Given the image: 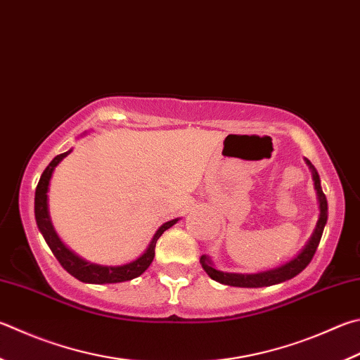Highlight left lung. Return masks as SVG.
<instances>
[{
	"label": "left lung",
	"instance_id": "1",
	"mask_svg": "<svg viewBox=\"0 0 360 360\" xmlns=\"http://www.w3.org/2000/svg\"><path fill=\"white\" fill-rule=\"evenodd\" d=\"M305 162H307V165L310 167L313 181H315V188H316L318 200H319V219L316 221L315 231H313V234L309 239V243L305 244L302 250H300L292 259L286 261L285 264L274 267V269H269V271L258 272V274H233V272L217 271L212 266L209 257L202 255V257L200 258V263L209 277L219 283L230 285V286H239V288H261V286H271V285L286 282V280L296 277L297 274L302 272L305 267L309 266V263L313 258V255H315L316 248L319 245V240H321L326 221H328V200H326V195L323 193L321 181H319V174L315 169V167L311 165L310 160H305Z\"/></svg>",
	"mask_w": 360,
	"mask_h": 360
}]
</instances>
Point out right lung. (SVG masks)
<instances>
[{
    "label": "right lung",
    "instance_id": "1",
    "mask_svg": "<svg viewBox=\"0 0 360 360\" xmlns=\"http://www.w3.org/2000/svg\"><path fill=\"white\" fill-rule=\"evenodd\" d=\"M72 149H69L68 153H63L60 155L49 163V167L44 169V173L39 179V184L36 187V197H34V215H36V221L39 226V231L42 233V236L45 239V243L49 244L50 250L53 252L56 259L60 261V264L66 269L70 276H74L77 280L84 283H120V282H126V280H132L135 277L141 276L145 272L149 264L153 263L154 255H155V243L158 239L162 236L163 231H167L168 228H172L176 221L179 219H173L163 224L151 239L148 248L143 252L139 258L135 261H130L127 264L122 266H101V264H94L89 263V261H84L83 258L78 257L72 250L63 244V240L58 238V234L55 231L53 225H51L50 220V214H49V186H50V179L51 174H53L55 168L58 167L64 158L68 154H70Z\"/></svg>",
    "mask_w": 360,
    "mask_h": 360
}]
</instances>
